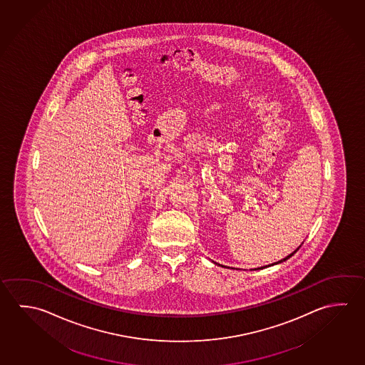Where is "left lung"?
Masks as SVG:
<instances>
[{"mask_svg": "<svg viewBox=\"0 0 365 365\" xmlns=\"http://www.w3.org/2000/svg\"><path fill=\"white\" fill-rule=\"evenodd\" d=\"M299 249H300V247H299ZM299 249H297V250H299ZM297 250H296V251H297ZM296 251H294V252H292V254H289V255L286 256V257H284V259H282L281 262H274V264H279V262H286V260H287V259H289V257H291V256L294 255V252H296Z\"/></svg>", "mask_w": 365, "mask_h": 365, "instance_id": "1", "label": "left lung"}]
</instances>
